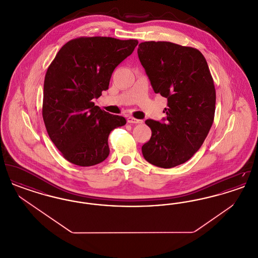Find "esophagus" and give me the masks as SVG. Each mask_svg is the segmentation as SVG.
<instances>
[{
    "label": "esophagus",
    "instance_id": "1",
    "mask_svg": "<svg viewBox=\"0 0 258 258\" xmlns=\"http://www.w3.org/2000/svg\"><path fill=\"white\" fill-rule=\"evenodd\" d=\"M126 121H127V123H143V121L142 120H138V119H135L134 117H128L127 119H126Z\"/></svg>",
    "mask_w": 258,
    "mask_h": 258
}]
</instances>
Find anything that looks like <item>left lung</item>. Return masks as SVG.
<instances>
[{"instance_id": "1", "label": "left lung", "mask_w": 258, "mask_h": 258, "mask_svg": "<svg viewBox=\"0 0 258 258\" xmlns=\"http://www.w3.org/2000/svg\"><path fill=\"white\" fill-rule=\"evenodd\" d=\"M138 58L156 94L167 98L163 122L146 120L152 136L142 146L144 159L161 168L189 160L214 122L216 90L206 59L199 50L169 41H145Z\"/></svg>"}]
</instances>
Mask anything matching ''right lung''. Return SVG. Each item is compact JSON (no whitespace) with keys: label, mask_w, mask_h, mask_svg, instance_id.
I'll list each match as a JSON object with an SVG mask.
<instances>
[{"label":"right lung","mask_w":258,"mask_h":258,"mask_svg":"<svg viewBox=\"0 0 258 258\" xmlns=\"http://www.w3.org/2000/svg\"><path fill=\"white\" fill-rule=\"evenodd\" d=\"M137 44V39L78 37L67 42L50 63L42 117L50 139L68 161L92 166L108 157L111 131L126 121L101 110L94 99L108 89L115 68Z\"/></svg>","instance_id":"obj_1"}]
</instances>
